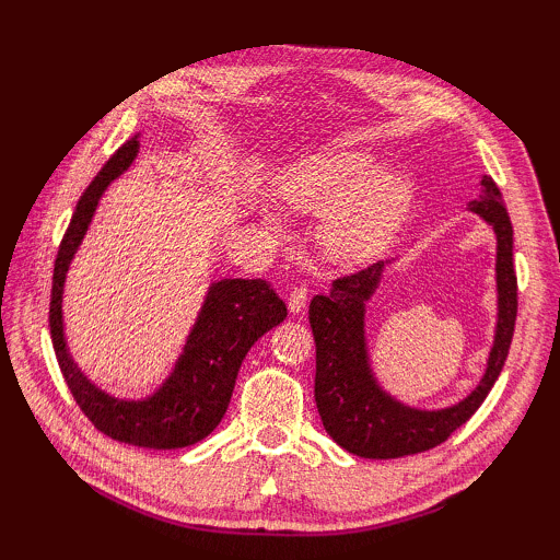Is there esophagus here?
<instances>
[{"instance_id":"esophagus-1","label":"esophagus","mask_w":560,"mask_h":560,"mask_svg":"<svg viewBox=\"0 0 560 560\" xmlns=\"http://www.w3.org/2000/svg\"><path fill=\"white\" fill-rule=\"evenodd\" d=\"M307 305V289L305 287H295L291 293H289V311L295 315V313H303Z\"/></svg>"}]
</instances>
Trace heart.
<instances>
[{"label":"heart","instance_id":"b5f03b06","mask_svg":"<svg viewBox=\"0 0 560 560\" xmlns=\"http://www.w3.org/2000/svg\"><path fill=\"white\" fill-rule=\"evenodd\" d=\"M295 211L327 213L323 247L331 261L355 267L395 245L409 219L413 192L399 175L363 153L319 156L291 171L281 183Z\"/></svg>","mask_w":560,"mask_h":560}]
</instances>
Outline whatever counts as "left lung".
Here are the masks:
<instances>
[{"mask_svg":"<svg viewBox=\"0 0 560 560\" xmlns=\"http://www.w3.org/2000/svg\"><path fill=\"white\" fill-rule=\"evenodd\" d=\"M467 211L491 225L495 235V331L483 375L467 397L440 409L404 404L380 385L373 371L365 335V303L373 299L383 271L395 259L377 261L351 277L337 279L327 295L311 303L315 337V401L325 431L351 455L365 459H397L425 452L457 431L481 407L501 375L517 317V279L513 269V223L503 207L501 189L489 175H481V195Z\"/></svg>","mask_w":560,"mask_h":560,"instance_id":"left-lung-1","label":"left lung"}]
</instances>
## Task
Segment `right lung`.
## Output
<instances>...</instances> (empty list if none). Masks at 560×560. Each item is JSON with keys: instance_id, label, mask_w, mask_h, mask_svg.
Returning a JSON list of instances; mask_svg holds the SVG:
<instances>
[{"instance_id": "right-lung-1", "label": "right lung", "mask_w": 560, "mask_h": 560, "mask_svg": "<svg viewBox=\"0 0 560 560\" xmlns=\"http://www.w3.org/2000/svg\"><path fill=\"white\" fill-rule=\"evenodd\" d=\"M137 139L139 135L113 153L81 195L69 221L55 259L50 335L71 395L101 433L137 447L177 450L199 443L221 423L243 359L261 335L287 319V305L265 279L213 281L168 377L141 399L115 397L81 371L65 335L67 273L105 189L132 168L139 153Z\"/></svg>"}]
</instances>
